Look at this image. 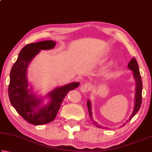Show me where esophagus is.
<instances>
[{"instance_id": "34e87169", "label": "esophagus", "mask_w": 152, "mask_h": 152, "mask_svg": "<svg viewBox=\"0 0 152 152\" xmlns=\"http://www.w3.org/2000/svg\"><path fill=\"white\" fill-rule=\"evenodd\" d=\"M91 88V84L88 83V82L83 84L80 87L81 91L83 92H88V91H90Z\"/></svg>"}]
</instances>
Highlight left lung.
<instances>
[{"label":"left lung","instance_id":"left-lung-1","mask_svg":"<svg viewBox=\"0 0 152 152\" xmlns=\"http://www.w3.org/2000/svg\"><path fill=\"white\" fill-rule=\"evenodd\" d=\"M128 68L132 70L133 72V76H134L135 80L136 81V93H135V107L134 110H133L132 115H131L127 123L132 119V118L135 116V115L137 113V111L140 110L141 104V102H142V80H141V76L140 73V69H139L137 61L136 60V59L133 57L129 63L128 64ZM87 107H88V112L90 118L92 120V121L93 122L94 124L98 127L101 128L99 125H98V123L96 121H94L92 119V112H91V104L90 101H87Z\"/></svg>","mask_w":152,"mask_h":152}]
</instances>
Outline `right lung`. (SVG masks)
I'll list each match as a JSON object with an SVG mask.
<instances>
[{"label": "right lung", "mask_w": 152, "mask_h": 152, "mask_svg": "<svg viewBox=\"0 0 152 152\" xmlns=\"http://www.w3.org/2000/svg\"><path fill=\"white\" fill-rule=\"evenodd\" d=\"M56 45L53 41H43L27 44L20 50L17 61L10 74L9 96L11 104L17 112L31 124L35 125L48 123L55 119L64 97L68 92L77 88L78 82H73L56 88L48 94L50 102L39 107L41 100L35 97L28 88L27 68L32 59L41 50H50Z\"/></svg>", "instance_id": "obj_1"}]
</instances>
